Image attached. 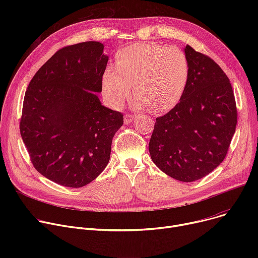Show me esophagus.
<instances>
[{
  "mask_svg": "<svg viewBox=\"0 0 258 258\" xmlns=\"http://www.w3.org/2000/svg\"><path fill=\"white\" fill-rule=\"evenodd\" d=\"M135 118H136V116H135V115L125 114V115H124V123H126V124L131 123V122H132Z\"/></svg>",
  "mask_w": 258,
  "mask_h": 258,
  "instance_id": "1",
  "label": "esophagus"
}]
</instances>
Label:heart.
I'll return each mask as SVG.
<instances>
[{
  "label": "heart",
  "mask_w": 258,
  "mask_h": 258,
  "mask_svg": "<svg viewBox=\"0 0 258 258\" xmlns=\"http://www.w3.org/2000/svg\"><path fill=\"white\" fill-rule=\"evenodd\" d=\"M190 66L183 50L162 44H134L117 52L115 68L102 76V91L113 107H119L132 94L138 107L166 112L185 93Z\"/></svg>",
  "instance_id": "heart-1"
}]
</instances>
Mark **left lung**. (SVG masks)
Returning <instances> with one entry per match:
<instances>
[{
    "mask_svg": "<svg viewBox=\"0 0 258 258\" xmlns=\"http://www.w3.org/2000/svg\"><path fill=\"white\" fill-rule=\"evenodd\" d=\"M190 76L181 100L158 117L150 140L151 158L181 182L204 178L224 161L235 133L237 111L230 80L205 54L186 46Z\"/></svg>",
    "mask_w": 258,
    "mask_h": 258,
    "instance_id": "1",
    "label": "left lung"
}]
</instances>
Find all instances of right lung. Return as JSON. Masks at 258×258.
Returning a JSON list of instances; mask_svg holds the SVG:
<instances>
[{"label":"right lung","instance_id":"1","mask_svg":"<svg viewBox=\"0 0 258 258\" xmlns=\"http://www.w3.org/2000/svg\"><path fill=\"white\" fill-rule=\"evenodd\" d=\"M103 45L59 49L26 90L20 132L34 168L59 185L83 187L106 167L123 115L101 105Z\"/></svg>","mask_w":258,"mask_h":258}]
</instances>
